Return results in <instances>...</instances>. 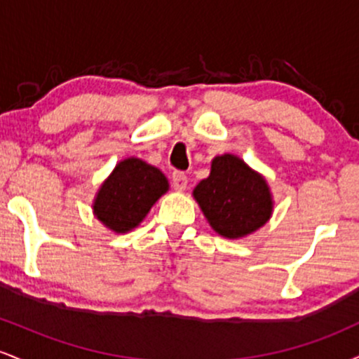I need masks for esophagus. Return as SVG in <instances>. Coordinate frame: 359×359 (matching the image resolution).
<instances>
[{
	"label": "esophagus",
	"instance_id": "34e87169",
	"mask_svg": "<svg viewBox=\"0 0 359 359\" xmlns=\"http://www.w3.org/2000/svg\"><path fill=\"white\" fill-rule=\"evenodd\" d=\"M172 185H174L175 191H185V187H187V175L184 172H174L172 174Z\"/></svg>",
	"mask_w": 359,
	"mask_h": 359
}]
</instances>
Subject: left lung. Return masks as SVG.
I'll return each mask as SVG.
<instances>
[{
    "label": "left lung",
    "instance_id": "obj_1",
    "mask_svg": "<svg viewBox=\"0 0 359 359\" xmlns=\"http://www.w3.org/2000/svg\"><path fill=\"white\" fill-rule=\"evenodd\" d=\"M194 197L214 231L233 240L262 228L273 208L265 179L234 155L212 160L211 175L197 184Z\"/></svg>",
    "mask_w": 359,
    "mask_h": 359
}]
</instances>
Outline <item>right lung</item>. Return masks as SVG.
Returning a JSON list of instances; mask_svg holds the SVG:
<instances>
[{
  "instance_id": "right-lung-1",
  "label": "right lung",
  "mask_w": 359,
  "mask_h": 359,
  "mask_svg": "<svg viewBox=\"0 0 359 359\" xmlns=\"http://www.w3.org/2000/svg\"><path fill=\"white\" fill-rule=\"evenodd\" d=\"M167 189L165 175L158 168L143 160L126 158L101 185L93 205L94 214L113 231L126 233L137 228Z\"/></svg>"
}]
</instances>
